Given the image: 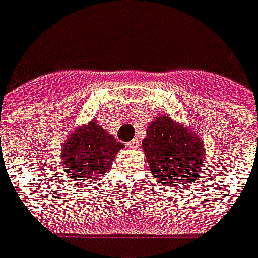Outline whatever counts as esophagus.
I'll return each mask as SVG.
<instances>
[{"instance_id": "obj_1", "label": "esophagus", "mask_w": 258, "mask_h": 258, "mask_svg": "<svg viewBox=\"0 0 258 258\" xmlns=\"http://www.w3.org/2000/svg\"><path fill=\"white\" fill-rule=\"evenodd\" d=\"M127 146H128V147H131V149H138V147H139V141H138L137 138H135V139H133L131 142H128V143H127Z\"/></svg>"}]
</instances>
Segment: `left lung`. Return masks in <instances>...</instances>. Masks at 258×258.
Returning a JSON list of instances; mask_svg holds the SVG:
<instances>
[{
    "label": "left lung",
    "instance_id": "left-lung-1",
    "mask_svg": "<svg viewBox=\"0 0 258 258\" xmlns=\"http://www.w3.org/2000/svg\"><path fill=\"white\" fill-rule=\"evenodd\" d=\"M142 147L151 174L171 187L192 184L205 169L204 142L169 115H161L147 125Z\"/></svg>",
    "mask_w": 258,
    "mask_h": 258
}]
</instances>
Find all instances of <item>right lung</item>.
Returning a JSON list of instances; mask_svg holds the SVG:
<instances>
[{
	"label": "right lung",
	"instance_id": "obj_1",
	"mask_svg": "<svg viewBox=\"0 0 258 258\" xmlns=\"http://www.w3.org/2000/svg\"><path fill=\"white\" fill-rule=\"evenodd\" d=\"M123 147L96 120L89 121L68 135L61 149L62 172L78 183H95L108 171Z\"/></svg>",
	"mask_w": 258,
	"mask_h": 258
}]
</instances>
